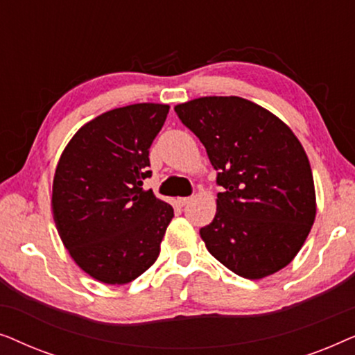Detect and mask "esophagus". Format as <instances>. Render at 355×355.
Returning <instances> with one entry per match:
<instances>
[{
	"mask_svg": "<svg viewBox=\"0 0 355 355\" xmlns=\"http://www.w3.org/2000/svg\"><path fill=\"white\" fill-rule=\"evenodd\" d=\"M192 202V197H181V198H178V203L181 207H186L187 203H191Z\"/></svg>",
	"mask_w": 355,
	"mask_h": 355,
	"instance_id": "1",
	"label": "esophagus"
}]
</instances>
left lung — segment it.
<instances>
[{
    "mask_svg": "<svg viewBox=\"0 0 355 355\" xmlns=\"http://www.w3.org/2000/svg\"><path fill=\"white\" fill-rule=\"evenodd\" d=\"M174 111L205 145L225 187L215 218L200 230L208 252L247 279L283 270L317 215L302 144L278 116L241 96H202Z\"/></svg>",
    "mask_w": 355,
    "mask_h": 355,
    "instance_id": "1",
    "label": "left lung"
}]
</instances>
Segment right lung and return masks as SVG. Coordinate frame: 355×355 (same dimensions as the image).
I'll return each mask as SVG.
<instances>
[{"label":"right lung","instance_id":"right-lung-1","mask_svg":"<svg viewBox=\"0 0 355 355\" xmlns=\"http://www.w3.org/2000/svg\"><path fill=\"white\" fill-rule=\"evenodd\" d=\"M169 105L114 108L82 125L62 150L51 208L72 260L105 284H128L158 259L174 210L145 191L148 150Z\"/></svg>","mask_w":355,"mask_h":355}]
</instances>
